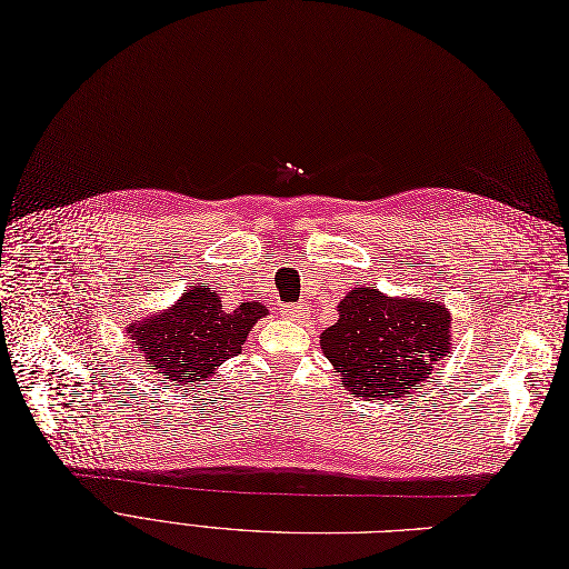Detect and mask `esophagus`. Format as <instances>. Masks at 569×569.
I'll return each instance as SVG.
<instances>
[{
    "label": "esophagus",
    "instance_id": "esophagus-1",
    "mask_svg": "<svg viewBox=\"0 0 569 569\" xmlns=\"http://www.w3.org/2000/svg\"><path fill=\"white\" fill-rule=\"evenodd\" d=\"M282 315L287 319H303V317H308V310L303 306H284Z\"/></svg>",
    "mask_w": 569,
    "mask_h": 569
}]
</instances>
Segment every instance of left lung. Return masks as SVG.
Instances as JSON below:
<instances>
[{
    "label": "left lung",
    "mask_w": 569,
    "mask_h": 569,
    "mask_svg": "<svg viewBox=\"0 0 569 569\" xmlns=\"http://www.w3.org/2000/svg\"><path fill=\"white\" fill-rule=\"evenodd\" d=\"M319 347L349 393L393 400L410 393L451 351V312L421 296H387L357 284Z\"/></svg>",
    "instance_id": "8db88e82"
}]
</instances>
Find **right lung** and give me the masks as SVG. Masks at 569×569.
<instances>
[{"instance_id":"add662e5","label":"right lung","mask_w":569,"mask_h":569,"mask_svg":"<svg viewBox=\"0 0 569 569\" xmlns=\"http://www.w3.org/2000/svg\"><path fill=\"white\" fill-rule=\"evenodd\" d=\"M268 315L259 301L222 306L220 293L206 282L184 289L180 299L143 319L131 321L127 333L139 359L171 387L210 382L227 359L238 357L254 323Z\"/></svg>"}]
</instances>
